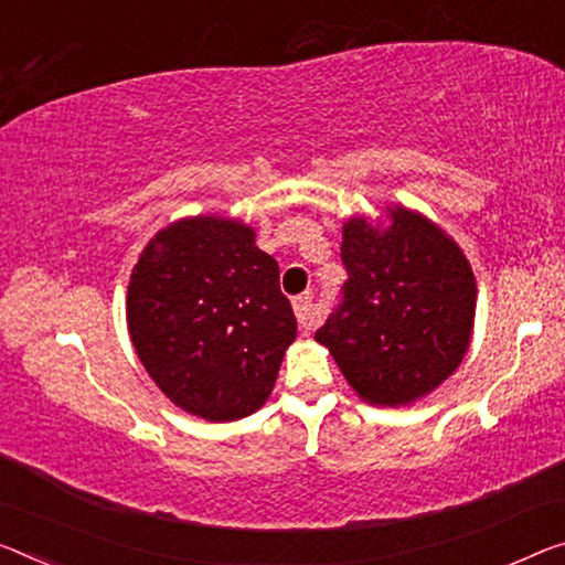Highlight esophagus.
<instances>
[{"instance_id": "obj_1", "label": "esophagus", "mask_w": 565, "mask_h": 565, "mask_svg": "<svg viewBox=\"0 0 565 565\" xmlns=\"http://www.w3.org/2000/svg\"><path fill=\"white\" fill-rule=\"evenodd\" d=\"M292 308H295V318H298V326L302 331H316L320 326V312L316 308V302H312V295L310 292H302L298 298L292 300Z\"/></svg>"}]
</instances>
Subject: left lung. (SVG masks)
<instances>
[{
	"label": "left lung",
	"instance_id": "obj_1",
	"mask_svg": "<svg viewBox=\"0 0 565 565\" xmlns=\"http://www.w3.org/2000/svg\"><path fill=\"white\" fill-rule=\"evenodd\" d=\"M349 280L318 328L363 402L406 406L437 388L470 349L477 288L472 267L437 224L388 206V224L366 216L343 224Z\"/></svg>",
	"mask_w": 565,
	"mask_h": 565
}]
</instances>
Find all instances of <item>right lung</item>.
I'll return each mask as SVG.
<instances>
[{"label":"right lung","instance_id":"right-lung-1","mask_svg":"<svg viewBox=\"0 0 565 565\" xmlns=\"http://www.w3.org/2000/svg\"><path fill=\"white\" fill-rule=\"evenodd\" d=\"M126 316L156 386L206 422L257 412L298 333L275 257L253 227L222 216L156 234L134 267Z\"/></svg>","mask_w":565,"mask_h":565}]
</instances>
